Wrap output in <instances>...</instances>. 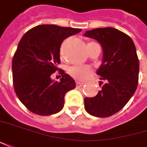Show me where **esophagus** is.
Returning a JSON list of instances; mask_svg holds the SVG:
<instances>
[{
	"label": "esophagus",
	"instance_id": "34e87169",
	"mask_svg": "<svg viewBox=\"0 0 147 147\" xmlns=\"http://www.w3.org/2000/svg\"><path fill=\"white\" fill-rule=\"evenodd\" d=\"M76 85H77V87H81L83 86L84 83L83 82H76Z\"/></svg>",
	"mask_w": 147,
	"mask_h": 147
}]
</instances>
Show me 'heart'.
I'll list each match as a JSON object with an SVG mask.
<instances>
[{"mask_svg":"<svg viewBox=\"0 0 147 147\" xmlns=\"http://www.w3.org/2000/svg\"><path fill=\"white\" fill-rule=\"evenodd\" d=\"M94 42H89L87 45L93 44ZM61 57H63V46L61 48ZM91 68L88 66H82V65H74L69 68V74L78 80H85L88 78L92 74Z\"/></svg>","mask_w":147,"mask_h":147,"instance_id":"b5f03b06","label":"heart"}]
</instances>
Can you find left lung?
I'll return each mask as SVG.
<instances>
[{"label": "left lung", "mask_w": 147, "mask_h": 147, "mask_svg": "<svg viewBox=\"0 0 147 147\" xmlns=\"http://www.w3.org/2000/svg\"><path fill=\"white\" fill-rule=\"evenodd\" d=\"M86 37L102 45L103 61L97 72L102 90L93 98H85V109L93 116L110 117L126 106L138 83L139 61L136 48L129 36L120 30L106 27L88 30Z\"/></svg>", "instance_id": "8db88e82"}]
</instances>
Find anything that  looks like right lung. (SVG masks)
Instances as JSON below:
<instances>
[{
  "label": "right lung",
  "instance_id": "obj_1",
  "mask_svg": "<svg viewBox=\"0 0 147 147\" xmlns=\"http://www.w3.org/2000/svg\"><path fill=\"white\" fill-rule=\"evenodd\" d=\"M81 29L41 25L24 34L12 61L14 90L23 105L34 114L49 116L64 106V97L76 87L74 80L57 67L60 48L65 39ZM57 70L59 83L51 79Z\"/></svg>",
  "mask_w": 147,
  "mask_h": 147
}]
</instances>
